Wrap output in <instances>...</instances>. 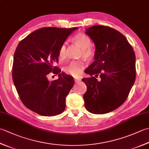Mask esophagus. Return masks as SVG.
I'll list each match as a JSON object with an SVG mask.
<instances>
[{
    "label": "esophagus",
    "instance_id": "1",
    "mask_svg": "<svg viewBox=\"0 0 149 149\" xmlns=\"http://www.w3.org/2000/svg\"><path fill=\"white\" fill-rule=\"evenodd\" d=\"M74 81H75V83H79V82H80L81 81V79L75 78V79H74Z\"/></svg>",
    "mask_w": 149,
    "mask_h": 149
}]
</instances>
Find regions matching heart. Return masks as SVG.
<instances>
[{
    "instance_id": "1",
    "label": "heart",
    "mask_w": 149,
    "mask_h": 149,
    "mask_svg": "<svg viewBox=\"0 0 149 149\" xmlns=\"http://www.w3.org/2000/svg\"><path fill=\"white\" fill-rule=\"evenodd\" d=\"M73 40L77 43L82 49V54L84 58H90L92 55L93 51L90 48L91 40L90 38L83 33L77 34L73 37ZM66 43L64 42L61 44L59 49V57L60 59H64L66 57ZM84 68V63L81 60L79 61H72L64 67V72L66 74L71 75L74 77H78L81 74Z\"/></svg>"
}]
</instances>
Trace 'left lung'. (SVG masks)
<instances>
[{
	"mask_svg": "<svg viewBox=\"0 0 149 149\" xmlns=\"http://www.w3.org/2000/svg\"><path fill=\"white\" fill-rule=\"evenodd\" d=\"M85 33L95 52L94 62L84 71L91 77L82 79L87 87L84 106L88 111L102 115L118 108L127 98L136 79L135 54L127 38L113 28L94 26Z\"/></svg>",
	"mask_w": 149,
	"mask_h": 149,
	"instance_id": "obj_1",
	"label": "left lung"
}]
</instances>
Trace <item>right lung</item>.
<instances>
[{"label": "right lung", "mask_w": 149, "mask_h": 149, "mask_svg": "<svg viewBox=\"0 0 149 149\" xmlns=\"http://www.w3.org/2000/svg\"><path fill=\"white\" fill-rule=\"evenodd\" d=\"M77 27H43L29 34L18 43L13 65V81L22 103L45 116L58 115L66 107V97L74 84L73 77L54 66L59 49ZM50 71L58 79L50 81Z\"/></svg>", "instance_id": "right-lung-1"}]
</instances>
